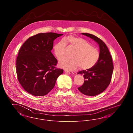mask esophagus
Returning <instances> with one entry per match:
<instances>
[{
    "instance_id": "1",
    "label": "esophagus",
    "mask_w": 133,
    "mask_h": 133,
    "mask_svg": "<svg viewBox=\"0 0 133 133\" xmlns=\"http://www.w3.org/2000/svg\"><path fill=\"white\" fill-rule=\"evenodd\" d=\"M65 72H67V73H68V74H71V75H72V74H74V73L73 72H72V71H65Z\"/></svg>"
}]
</instances>
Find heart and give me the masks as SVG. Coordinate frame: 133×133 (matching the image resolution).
Returning <instances> with one entry per match:
<instances>
[{
	"mask_svg": "<svg viewBox=\"0 0 133 133\" xmlns=\"http://www.w3.org/2000/svg\"><path fill=\"white\" fill-rule=\"evenodd\" d=\"M66 44L71 46L75 52L72 59H63L59 62V66L68 71H73L78 67L83 70L94 67L100 58V52L86 40L80 37L69 35L64 37L54 47V52L57 59L60 60L65 56Z\"/></svg>",
	"mask_w": 133,
	"mask_h": 133,
	"instance_id": "b5f03b06",
	"label": "heart"
}]
</instances>
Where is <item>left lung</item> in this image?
Segmentation results:
<instances>
[{
    "instance_id": "8db88e82",
    "label": "left lung",
    "mask_w": 133,
    "mask_h": 133,
    "mask_svg": "<svg viewBox=\"0 0 133 133\" xmlns=\"http://www.w3.org/2000/svg\"><path fill=\"white\" fill-rule=\"evenodd\" d=\"M93 39L99 45L100 58L94 67L79 71L78 74L83 75L84 82L78 89L83 94L94 96L103 92L111 82L114 69L112 58L106 45L95 35L82 33Z\"/></svg>"
}]
</instances>
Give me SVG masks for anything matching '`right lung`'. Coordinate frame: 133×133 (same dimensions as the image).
I'll use <instances>...</instances> for the list:
<instances>
[{
  "label": "right lung",
  "mask_w": 133,
  "mask_h": 133,
  "mask_svg": "<svg viewBox=\"0 0 133 133\" xmlns=\"http://www.w3.org/2000/svg\"><path fill=\"white\" fill-rule=\"evenodd\" d=\"M63 34L38 33L21 46L16 58V70L21 86L35 96L47 95L63 70L57 68V59L51 53L54 40Z\"/></svg>",
  "instance_id": "obj_1"
}]
</instances>
